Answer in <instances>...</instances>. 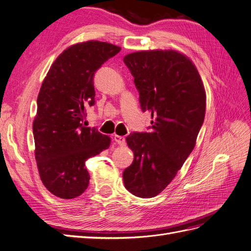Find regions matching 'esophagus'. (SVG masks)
<instances>
[{
    "label": "esophagus",
    "instance_id": "34e87169",
    "mask_svg": "<svg viewBox=\"0 0 251 251\" xmlns=\"http://www.w3.org/2000/svg\"><path fill=\"white\" fill-rule=\"evenodd\" d=\"M114 140H115L119 146H125L126 144V138L124 136H119V135H115L114 136Z\"/></svg>",
    "mask_w": 251,
    "mask_h": 251
}]
</instances>
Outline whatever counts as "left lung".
Here are the masks:
<instances>
[{"instance_id":"left-lung-1","label":"left lung","mask_w":251,"mask_h":251,"mask_svg":"<svg viewBox=\"0 0 251 251\" xmlns=\"http://www.w3.org/2000/svg\"><path fill=\"white\" fill-rule=\"evenodd\" d=\"M124 62L134 77L141 110L153 119L150 133H131L126 139L134 160L124 171V183L134 196L153 198L176 177L194 150L206 93L194 63L176 50L133 52Z\"/></svg>"}]
</instances>
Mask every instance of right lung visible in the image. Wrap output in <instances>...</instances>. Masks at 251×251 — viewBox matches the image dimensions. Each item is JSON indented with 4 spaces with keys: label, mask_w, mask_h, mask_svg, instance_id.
I'll list each match as a JSON object with an SVG mask.
<instances>
[{
    "label": "right lung",
    "mask_w": 251,
    "mask_h": 251,
    "mask_svg": "<svg viewBox=\"0 0 251 251\" xmlns=\"http://www.w3.org/2000/svg\"><path fill=\"white\" fill-rule=\"evenodd\" d=\"M120 50L100 41L72 45L43 80L32 126L34 155L43 184L58 198L73 199L85 192L90 180L86 160L110 147L109 136L82 120L86 108L95 103L94 73Z\"/></svg>",
    "instance_id": "add662e5"
}]
</instances>
